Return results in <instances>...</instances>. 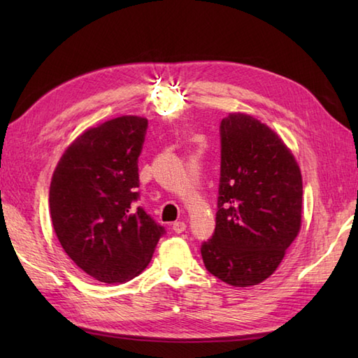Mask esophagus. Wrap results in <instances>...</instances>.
Instances as JSON below:
<instances>
[{"label": "esophagus", "mask_w": 358, "mask_h": 358, "mask_svg": "<svg viewBox=\"0 0 358 358\" xmlns=\"http://www.w3.org/2000/svg\"><path fill=\"white\" fill-rule=\"evenodd\" d=\"M172 229L175 234H183L186 231V223L185 222H175L172 224Z\"/></svg>", "instance_id": "obj_1"}]
</instances>
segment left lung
Here are the masks:
<instances>
[{"label":"left lung","instance_id":"left-lung-1","mask_svg":"<svg viewBox=\"0 0 358 358\" xmlns=\"http://www.w3.org/2000/svg\"><path fill=\"white\" fill-rule=\"evenodd\" d=\"M215 231L201 243L212 275L246 287L272 275L301 226L303 185L291 150L246 113L220 123Z\"/></svg>","mask_w":358,"mask_h":358}]
</instances>
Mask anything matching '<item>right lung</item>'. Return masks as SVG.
Returning a JSON list of instances; mask_svg holds the SVG:
<instances>
[{
  "mask_svg": "<svg viewBox=\"0 0 358 358\" xmlns=\"http://www.w3.org/2000/svg\"><path fill=\"white\" fill-rule=\"evenodd\" d=\"M148 120L118 117L89 129L53 172L52 224L71 260L103 283H123L149 264L166 229L141 206L138 157Z\"/></svg>",
  "mask_w": 358,
  "mask_h": 358,
  "instance_id": "add662e5",
  "label": "right lung"
}]
</instances>
